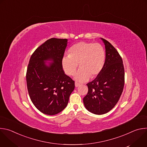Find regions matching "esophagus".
Here are the masks:
<instances>
[{
	"label": "esophagus",
	"mask_w": 147,
	"mask_h": 147,
	"mask_svg": "<svg viewBox=\"0 0 147 147\" xmlns=\"http://www.w3.org/2000/svg\"><path fill=\"white\" fill-rule=\"evenodd\" d=\"M80 84L78 83V82H75V86H76V87H78V86H80Z\"/></svg>",
	"instance_id": "34e87169"
}]
</instances>
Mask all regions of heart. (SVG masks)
Instances as JSON below:
<instances>
[{"label":"heart","instance_id":"obj_1","mask_svg":"<svg viewBox=\"0 0 147 147\" xmlns=\"http://www.w3.org/2000/svg\"><path fill=\"white\" fill-rule=\"evenodd\" d=\"M105 61V51L99 43L80 42L71 47L69 55L65 56L62 60V66L65 72L69 76L75 74L79 66L80 69L75 78L84 82L94 78L100 73Z\"/></svg>","mask_w":147,"mask_h":147}]
</instances>
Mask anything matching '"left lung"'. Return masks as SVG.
<instances>
[{
	"label": "left lung",
	"mask_w": 147,
	"mask_h": 147,
	"mask_svg": "<svg viewBox=\"0 0 147 147\" xmlns=\"http://www.w3.org/2000/svg\"><path fill=\"white\" fill-rule=\"evenodd\" d=\"M102 39L106 49L105 64L96 77L87 84L88 91L83 98L86 109L96 115L107 113L115 107L124 85L122 58L109 42Z\"/></svg>",
	"instance_id": "obj_1"
}]
</instances>
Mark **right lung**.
Here are the masks:
<instances>
[{
  "instance_id": "obj_1",
  "label": "right lung",
  "mask_w": 147,
  "mask_h": 147,
  "mask_svg": "<svg viewBox=\"0 0 147 147\" xmlns=\"http://www.w3.org/2000/svg\"><path fill=\"white\" fill-rule=\"evenodd\" d=\"M67 39L51 38L32 54L28 65L26 81L28 92L34 106L42 113L54 115L67 106L74 89V81L62 66ZM52 59L49 67L43 61Z\"/></svg>"
}]
</instances>
